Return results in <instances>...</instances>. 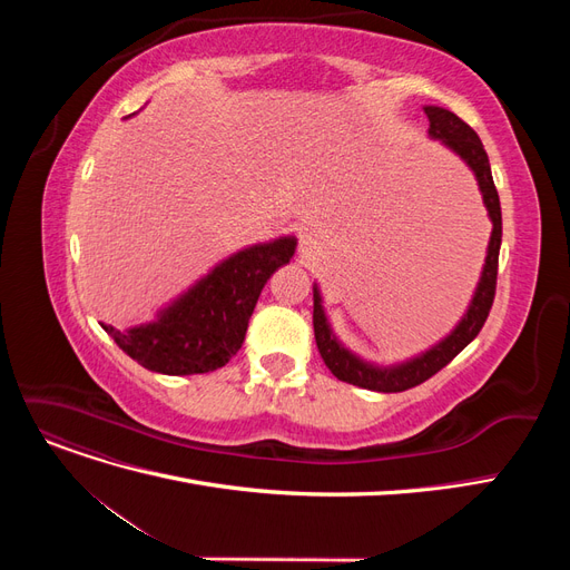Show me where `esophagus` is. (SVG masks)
<instances>
[{
	"label": "esophagus",
	"instance_id": "esophagus-1",
	"mask_svg": "<svg viewBox=\"0 0 570 570\" xmlns=\"http://www.w3.org/2000/svg\"><path fill=\"white\" fill-rule=\"evenodd\" d=\"M297 249H299L302 256H312L318 249V237L314 233H302Z\"/></svg>",
	"mask_w": 570,
	"mask_h": 570
}]
</instances>
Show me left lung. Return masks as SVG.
<instances>
[{"label": "left lung", "instance_id": "1", "mask_svg": "<svg viewBox=\"0 0 570 570\" xmlns=\"http://www.w3.org/2000/svg\"><path fill=\"white\" fill-rule=\"evenodd\" d=\"M423 109L430 120V128H428L430 140H438L442 147L456 154V157L469 166L471 174L475 176L482 204H485L488 216L492 220V233H490V243L485 252V264H482V271H480V281L459 323L442 340L430 344V347L423 350L421 354L396 361V364H387V366L373 364V361H366L364 356L352 352L347 344L335 335L331 318L325 314L321 287L318 283H314V335H316V344L325 366L333 371L337 381L364 387V390H373V392H404L409 387L425 383L430 375H435L440 368L450 364L463 347H469V344L475 340V335L480 333V327L485 325L492 308V299H494V287H497V262H499V247H502V206H499V195L492 180L488 151L482 147L475 130L471 126H465L463 120L450 109L433 107V105H428Z\"/></svg>", "mask_w": 570, "mask_h": 570}]
</instances>
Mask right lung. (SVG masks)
I'll return each mask as SVG.
<instances>
[{
  "mask_svg": "<svg viewBox=\"0 0 570 570\" xmlns=\"http://www.w3.org/2000/svg\"><path fill=\"white\" fill-rule=\"evenodd\" d=\"M295 249V235L237 249L166 302L151 321L126 331L107 323L101 327L147 371L164 375L216 371L243 347L258 295L271 275L289 264Z\"/></svg>",
  "mask_w": 570,
  "mask_h": 570,
  "instance_id": "1",
  "label": "right lung"
}]
</instances>
